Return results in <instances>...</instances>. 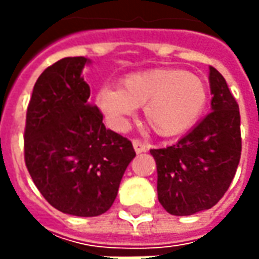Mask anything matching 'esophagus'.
<instances>
[{"label":"esophagus","instance_id":"34e87169","mask_svg":"<svg viewBox=\"0 0 259 259\" xmlns=\"http://www.w3.org/2000/svg\"><path fill=\"white\" fill-rule=\"evenodd\" d=\"M133 145H134V150L135 153H144V151H147V148H148V145L145 144V143H143L141 140H134L133 141Z\"/></svg>","mask_w":259,"mask_h":259}]
</instances>
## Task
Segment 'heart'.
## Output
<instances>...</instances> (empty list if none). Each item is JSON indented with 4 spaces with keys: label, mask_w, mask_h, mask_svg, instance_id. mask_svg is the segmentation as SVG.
<instances>
[{
    "label": "heart",
    "mask_w": 259,
    "mask_h": 259,
    "mask_svg": "<svg viewBox=\"0 0 259 259\" xmlns=\"http://www.w3.org/2000/svg\"><path fill=\"white\" fill-rule=\"evenodd\" d=\"M96 101L118 126L135 108H144L145 122L155 134L174 137L197 122L207 102V88L199 76L180 69H148L125 76L121 88H102Z\"/></svg>",
    "instance_id": "obj_1"
}]
</instances>
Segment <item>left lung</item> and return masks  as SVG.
Returning <instances> with one entry per match:
<instances>
[{
    "instance_id": "8db88e82",
    "label": "left lung",
    "mask_w": 259,
    "mask_h": 259,
    "mask_svg": "<svg viewBox=\"0 0 259 259\" xmlns=\"http://www.w3.org/2000/svg\"><path fill=\"white\" fill-rule=\"evenodd\" d=\"M212 112L171 147L150 153L157 165V193L174 216H189L218 203L241 160V115L225 77L210 66Z\"/></svg>"
}]
</instances>
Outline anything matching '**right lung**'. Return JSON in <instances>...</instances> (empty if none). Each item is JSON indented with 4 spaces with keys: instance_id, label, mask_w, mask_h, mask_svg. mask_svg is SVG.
<instances>
[{
    "instance_id": "obj_1",
    "label": "right lung",
    "mask_w": 259,
    "mask_h": 259,
    "mask_svg": "<svg viewBox=\"0 0 259 259\" xmlns=\"http://www.w3.org/2000/svg\"><path fill=\"white\" fill-rule=\"evenodd\" d=\"M85 57H65L35 82L27 106L24 161L35 187L57 210L92 218L114 203L133 143L105 128L82 77Z\"/></svg>"
}]
</instances>
